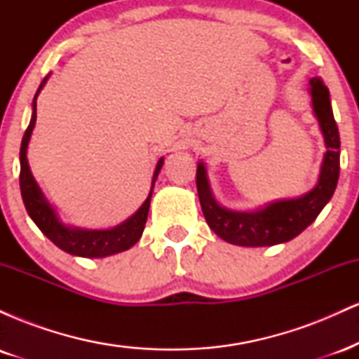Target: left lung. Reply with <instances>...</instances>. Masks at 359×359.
I'll list each match as a JSON object with an SVG mask.
<instances>
[{"label": "left lung", "mask_w": 359, "mask_h": 359, "mask_svg": "<svg viewBox=\"0 0 359 359\" xmlns=\"http://www.w3.org/2000/svg\"><path fill=\"white\" fill-rule=\"evenodd\" d=\"M309 94L314 116L324 138L325 154L319 179L311 191L295 199H280L255 211H234L217 203L204 162L197 163V194L209 228L221 240L236 246H273L299 236L316 221L331 201L339 179V131L332 114L329 89L320 77L309 81Z\"/></svg>", "instance_id": "1"}]
</instances>
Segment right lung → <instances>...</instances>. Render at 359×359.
<instances>
[{"label": "right lung", "mask_w": 359, "mask_h": 359, "mask_svg": "<svg viewBox=\"0 0 359 359\" xmlns=\"http://www.w3.org/2000/svg\"><path fill=\"white\" fill-rule=\"evenodd\" d=\"M48 77H50V74L42 81V84H40V88L36 90L34 97V102H32L30 125H28L27 131H25L22 148H20V189H22L23 204L25 208H27L28 216L32 217V221L39 226L40 231H42L53 245L59 246V248L64 250L65 253L74 255V257L104 258L130 250L131 246L142 238L143 229H145L151 194H154L156 177H158L160 170H162L163 156L156 162L154 177H151V187L145 203L140 205L138 211L135 212L133 216L128 217V219L123 221L121 224L109 229H88L65 224V222L60 219L57 209L48 203V199L45 197L42 189H40V185L36 184L27 158L28 143H30L32 133H34V128L36 123V97H39L43 86L47 84Z\"/></svg>", "instance_id": "add662e5"}]
</instances>
